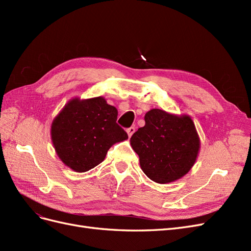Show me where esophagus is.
<instances>
[{
    "instance_id": "obj_1",
    "label": "esophagus",
    "mask_w": 251,
    "mask_h": 251,
    "mask_svg": "<svg viewBox=\"0 0 251 251\" xmlns=\"http://www.w3.org/2000/svg\"><path fill=\"white\" fill-rule=\"evenodd\" d=\"M126 133H127V135H128V137H131V136L135 133V127H134V126H131V127L126 128Z\"/></svg>"
}]
</instances>
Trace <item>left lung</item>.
Instances as JSON below:
<instances>
[{
  "instance_id": "1",
  "label": "left lung",
  "mask_w": 251,
  "mask_h": 251,
  "mask_svg": "<svg viewBox=\"0 0 251 251\" xmlns=\"http://www.w3.org/2000/svg\"><path fill=\"white\" fill-rule=\"evenodd\" d=\"M144 120V126L131 137L143 173L157 183L183 177L193 168L200 148L192 118L153 109L146 114Z\"/></svg>"
}]
</instances>
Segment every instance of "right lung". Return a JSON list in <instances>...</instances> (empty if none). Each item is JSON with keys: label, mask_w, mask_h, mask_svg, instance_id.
I'll list each match as a JSON object with an SVG mask.
<instances>
[{"label": "right lung", "mask_w": 251, "mask_h": 251, "mask_svg": "<svg viewBox=\"0 0 251 251\" xmlns=\"http://www.w3.org/2000/svg\"><path fill=\"white\" fill-rule=\"evenodd\" d=\"M118 112L102 97L70 100L53 120L51 138L58 157L75 172L101 163L114 143L127 139Z\"/></svg>", "instance_id": "add662e5"}]
</instances>
